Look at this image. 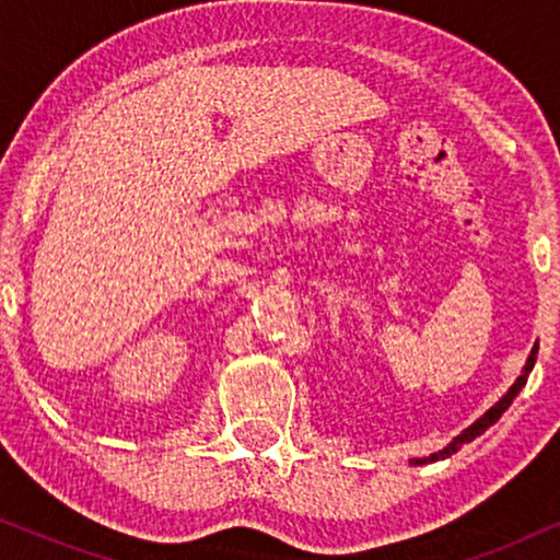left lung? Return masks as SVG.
<instances>
[{"mask_svg": "<svg viewBox=\"0 0 560 560\" xmlns=\"http://www.w3.org/2000/svg\"><path fill=\"white\" fill-rule=\"evenodd\" d=\"M535 357H538V343H535L533 351H530V357H527V362H525V366H523V374H520V377H517L515 382H512V387L508 389V393H504V395L500 397V400H497V402L492 405V408H489V410L485 412V416L474 420V423H471L469 428H464V431L458 433L456 439L451 441L446 448H441L439 454H431V456H423V458H410V464H412V466H423V464L441 462V458H448L451 454H456V451L462 448L464 443H471L474 439H477V435L485 433L489 425H494L497 420L502 418V412L510 408L512 400H515V397L520 395V389H523V387L527 385V377H530V372H533V366H535Z\"/></svg>", "mask_w": 560, "mask_h": 560, "instance_id": "obj_1", "label": "left lung"}]
</instances>
